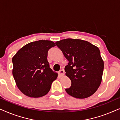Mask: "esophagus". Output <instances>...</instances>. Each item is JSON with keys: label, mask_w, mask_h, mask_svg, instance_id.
Returning <instances> with one entry per match:
<instances>
[{"label": "esophagus", "mask_w": 120, "mask_h": 120, "mask_svg": "<svg viewBox=\"0 0 120 120\" xmlns=\"http://www.w3.org/2000/svg\"><path fill=\"white\" fill-rule=\"evenodd\" d=\"M58 73H59V74H60V75H64V70L63 69L60 70V71H59Z\"/></svg>", "instance_id": "esophagus-1"}]
</instances>
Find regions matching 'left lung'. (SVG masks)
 I'll use <instances>...</instances> for the list:
<instances>
[{
	"label": "left lung",
	"mask_w": 120,
	"mask_h": 120,
	"mask_svg": "<svg viewBox=\"0 0 120 120\" xmlns=\"http://www.w3.org/2000/svg\"><path fill=\"white\" fill-rule=\"evenodd\" d=\"M56 44L69 61L64 69L71 85L65 89L67 93L79 99L94 94L101 85L104 69L99 49L80 39H63Z\"/></svg>",
	"instance_id": "obj_1"
}]
</instances>
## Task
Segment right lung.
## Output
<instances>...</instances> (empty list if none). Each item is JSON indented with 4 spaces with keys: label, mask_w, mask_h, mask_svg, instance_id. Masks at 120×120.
<instances>
[{
    "label": "right lung",
    "mask_w": 120,
    "mask_h": 120,
    "mask_svg": "<svg viewBox=\"0 0 120 120\" xmlns=\"http://www.w3.org/2000/svg\"><path fill=\"white\" fill-rule=\"evenodd\" d=\"M55 46L52 41H36L24 46L13 57V76L17 87L26 96L41 97L50 90L58 74L50 68L47 52Z\"/></svg>",
    "instance_id": "right-lung-1"
}]
</instances>
